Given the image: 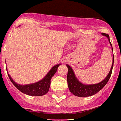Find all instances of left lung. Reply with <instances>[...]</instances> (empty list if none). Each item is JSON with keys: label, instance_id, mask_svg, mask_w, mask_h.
<instances>
[{"label": "left lung", "instance_id": "obj_1", "mask_svg": "<svg viewBox=\"0 0 121 121\" xmlns=\"http://www.w3.org/2000/svg\"><path fill=\"white\" fill-rule=\"evenodd\" d=\"M102 34L104 36H106L109 39L110 44L112 46L111 42L109 40V36L108 34L102 33ZM113 51V49H112ZM114 57L113 56V62L112 67H111V70L108 76L106 77V79H104L102 82L96 84H91V85H84L80 82L75 76L74 72L72 70V69L69 65H67V67L68 68V72H67V81L68 84L69 89L70 90V92H72L74 95L78 96V97H88V96H91L94 95L95 94L98 92L99 91L102 89L106 84L108 83L110 79V77L112 74V71L113 65H114Z\"/></svg>", "mask_w": 121, "mask_h": 121}]
</instances>
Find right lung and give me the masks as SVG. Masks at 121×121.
Listing matches in <instances>:
<instances>
[{
  "mask_svg": "<svg viewBox=\"0 0 121 121\" xmlns=\"http://www.w3.org/2000/svg\"><path fill=\"white\" fill-rule=\"evenodd\" d=\"M59 65L60 64H57L53 67L44 79L37 82L34 83L32 84L24 85V86L18 84L13 81V79L9 76V74H8V76L12 84L20 91L29 95L40 96V95H45V94H47V92L49 91L50 85H51V79L54 76L55 73L57 72L58 67Z\"/></svg>",
  "mask_w": 121,
  "mask_h": 121,
  "instance_id": "obj_1",
  "label": "right lung"
}]
</instances>
